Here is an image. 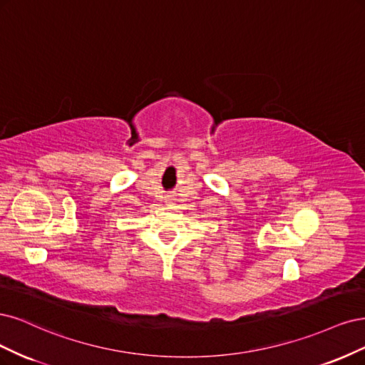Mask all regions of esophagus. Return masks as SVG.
I'll return each mask as SVG.
<instances>
[{
	"label": "esophagus",
	"mask_w": 365,
	"mask_h": 365,
	"mask_svg": "<svg viewBox=\"0 0 365 365\" xmlns=\"http://www.w3.org/2000/svg\"><path fill=\"white\" fill-rule=\"evenodd\" d=\"M168 202H171V198H168Z\"/></svg>",
	"instance_id": "34e87169"
}]
</instances>
